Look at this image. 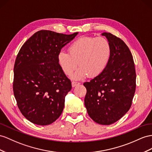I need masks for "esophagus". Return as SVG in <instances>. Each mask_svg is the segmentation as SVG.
I'll return each instance as SVG.
<instances>
[{
  "mask_svg": "<svg viewBox=\"0 0 152 152\" xmlns=\"http://www.w3.org/2000/svg\"><path fill=\"white\" fill-rule=\"evenodd\" d=\"M80 85V83L77 82V81H72V87H75L76 86V85Z\"/></svg>",
  "mask_w": 152,
  "mask_h": 152,
  "instance_id": "1",
  "label": "esophagus"
}]
</instances>
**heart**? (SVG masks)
Listing matches in <instances>:
<instances>
[{"label":"heart","mask_w":152,"mask_h":152,"mask_svg":"<svg viewBox=\"0 0 152 152\" xmlns=\"http://www.w3.org/2000/svg\"><path fill=\"white\" fill-rule=\"evenodd\" d=\"M68 52L58 53V64L66 75H71L79 64L80 67L73 77L81 80L87 75L95 77L103 72L110 60L111 47L104 38L83 37L69 45Z\"/></svg>","instance_id":"heart-1"}]
</instances>
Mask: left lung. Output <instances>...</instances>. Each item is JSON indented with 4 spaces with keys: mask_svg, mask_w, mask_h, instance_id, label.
<instances>
[{
    "mask_svg": "<svg viewBox=\"0 0 152 152\" xmlns=\"http://www.w3.org/2000/svg\"><path fill=\"white\" fill-rule=\"evenodd\" d=\"M111 47V55L102 73L85 82L87 88L85 106L91 118L97 123L109 125L129 110L136 88L133 56L121 39L103 33Z\"/></svg>",
    "mask_w": 152,
    "mask_h": 152,
    "instance_id": "8db88e82",
    "label": "left lung"
}]
</instances>
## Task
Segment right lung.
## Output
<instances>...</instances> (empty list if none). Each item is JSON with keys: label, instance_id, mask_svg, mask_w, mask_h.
I'll return each instance as SVG.
<instances>
[{"label": "right lung", "instance_id": "1", "mask_svg": "<svg viewBox=\"0 0 152 152\" xmlns=\"http://www.w3.org/2000/svg\"><path fill=\"white\" fill-rule=\"evenodd\" d=\"M78 33L71 34L41 30L22 46L14 65L13 93L25 118L38 125H48L63 112L71 81L58 61L62 48Z\"/></svg>", "mask_w": 152, "mask_h": 152}]
</instances>
